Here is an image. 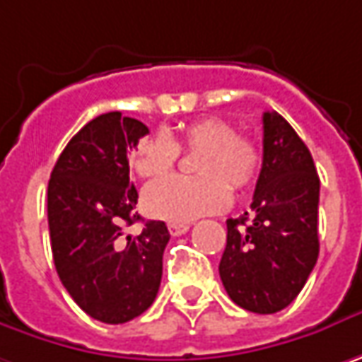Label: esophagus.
I'll return each mask as SVG.
<instances>
[{"instance_id": "34e87169", "label": "esophagus", "mask_w": 362, "mask_h": 362, "mask_svg": "<svg viewBox=\"0 0 362 362\" xmlns=\"http://www.w3.org/2000/svg\"><path fill=\"white\" fill-rule=\"evenodd\" d=\"M168 229H170L172 235H182V233H186L190 229V223H186V221H172V223H168Z\"/></svg>"}]
</instances>
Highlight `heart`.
<instances>
[{"label": "heart", "mask_w": 362, "mask_h": 362, "mask_svg": "<svg viewBox=\"0 0 362 362\" xmlns=\"http://www.w3.org/2000/svg\"><path fill=\"white\" fill-rule=\"evenodd\" d=\"M180 147L199 151L192 168L199 176H172L153 182L143 192L149 215L168 221H190L219 213L231 201V190H244L260 170V149L252 139L238 135L235 127L217 117L197 118L182 127L178 139L156 133L141 139L133 151V170L141 178L165 176L180 158Z\"/></svg>", "instance_id": "1"}]
</instances>
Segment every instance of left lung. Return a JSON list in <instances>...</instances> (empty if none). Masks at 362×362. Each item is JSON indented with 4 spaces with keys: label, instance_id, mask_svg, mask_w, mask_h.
Wrapping results in <instances>:
<instances>
[{
    "label": "left lung",
    "instance_id": "obj_1",
    "mask_svg": "<svg viewBox=\"0 0 362 362\" xmlns=\"http://www.w3.org/2000/svg\"><path fill=\"white\" fill-rule=\"evenodd\" d=\"M264 156L252 211L227 219L219 276L227 295L254 313L295 301L320 254V178L308 145L276 112H264Z\"/></svg>",
    "mask_w": 362,
    "mask_h": 362
}]
</instances>
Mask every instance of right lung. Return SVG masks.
<instances>
[{"instance_id": "1", "label": "right lung", "mask_w": 362, "mask_h": 362, "mask_svg": "<svg viewBox=\"0 0 362 362\" xmlns=\"http://www.w3.org/2000/svg\"><path fill=\"white\" fill-rule=\"evenodd\" d=\"M149 129L137 118L106 112L90 120L54 163L47 209L57 274L90 317L124 324L156 301L170 231L141 221L129 180V151Z\"/></svg>"}]
</instances>
